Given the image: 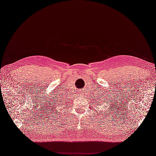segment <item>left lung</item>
<instances>
[{"label": "left lung", "instance_id": "1", "mask_svg": "<svg viewBox=\"0 0 156 156\" xmlns=\"http://www.w3.org/2000/svg\"><path fill=\"white\" fill-rule=\"evenodd\" d=\"M99 101V104H98V105H100V103H99V101ZM100 102H101V101H100Z\"/></svg>", "mask_w": 156, "mask_h": 156}]
</instances>
